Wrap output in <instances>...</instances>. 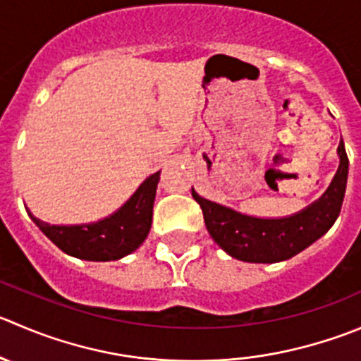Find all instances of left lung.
<instances>
[{
  "label": "left lung",
  "mask_w": 361,
  "mask_h": 361,
  "mask_svg": "<svg viewBox=\"0 0 361 361\" xmlns=\"http://www.w3.org/2000/svg\"><path fill=\"white\" fill-rule=\"evenodd\" d=\"M337 153L341 164L326 192L305 209L284 219L243 215L201 197L192 188V197L201 206L209 236L231 257L245 262H279L305 250L334 226L341 213L349 171L344 141Z\"/></svg>",
  "instance_id": "1"
}]
</instances>
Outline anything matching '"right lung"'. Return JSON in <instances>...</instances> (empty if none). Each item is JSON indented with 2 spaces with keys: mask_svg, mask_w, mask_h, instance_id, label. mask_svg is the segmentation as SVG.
<instances>
[{
  "mask_svg": "<svg viewBox=\"0 0 361 361\" xmlns=\"http://www.w3.org/2000/svg\"><path fill=\"white\" fill-rule=\"evenodd\" d=\"M159 173L141 183L130 199L107 219L82 226H51L31 215L42 233L65 254L86 261H116L132 254L146 240L152 227Z\"/></svg>",
  "mask_w": 361,
  "mask_h": 361,
  "instance_id": "1",
  "label": "right lung"
}]
</instances>
